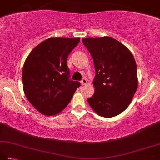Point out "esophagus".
Wrapping results in <instances>:
<instances>
[{"label":"esophagus","instance_id":"1","mask_svg":"<svg viewBox=\"0 0 160 160\" xmlns=\"http://www.w3.org/2000/svg\"><path fill=\"white\" fill-rule=\"evenodd\" d=\"M87 83V79H85V78H83V79L81 80V84L82 85H84V84H86Z\"/></svg>","mask_w":160,"mask_h":160}]
</instances>
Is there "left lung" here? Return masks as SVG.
<instances>
[{
    "mask_svg": "<svg viewBox=\"0 0 160 160\" xmlns=\"http://www.w3.org/2000/svg\"><path fill=\"white\" fill-rule=\"evenodd\" d=\"M82 40L93 58L96 72L93 82L95 92L88 102L102 117L116 116L128 107L137 90L134 57L128 48L111 37Z\"/></svg>",
    "mask_w": 160,
    "mask_h": 160,
    "instance_id": "left-lung-1",
    "label": "left lung"
}]
</instances>
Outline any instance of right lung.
<instances>
[{
    "label": "right lung",
    "instance_id": "add662e5",
    "mask_svg": "<svg viewBox=\"0 0 160 160\" xmlns=\"http://www.w3.org/2000/svg\"><path fill=\"white\" fill-rule=\"evenodd\" d=\"M80 38H51L33 49L24 63L23 89L29 102L45 115L62 111L80 83L70 80L67 58Z\"/></svg>",
    "mask_w": 160,
    "mask_h": 160
}]
</instances>
